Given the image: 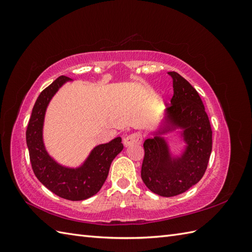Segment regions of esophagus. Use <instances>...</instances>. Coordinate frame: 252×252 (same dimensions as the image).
<instances>
[{
	"instance_id": "1",
	"label": "esophagus",
	"mask_w": 252,
	"mask_h": 252,
	"mask_svg": "<svg viewBox=\"0 0 252 252\" xmlns=\"http://www.w3.org/2000/svg\"><path fill=\"white\" fill-rule=\"evenodd\" d=\"M143 141V136L141 132H132L130 134L126 135L124 138V145L127 146H130L133 144H141Z\"/></svg>"
}]
</instances>
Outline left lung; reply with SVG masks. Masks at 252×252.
I'll list each match as a JSON object with an SVG mask.
<instances>
[{"mask_svg": "<svg viewBox=\"0 0 252 252\" xmlns=\"http://www.w3.org/2000/svg\"><path fill=\"white\" fill-rule=\"evenodd\" d=\"M173 96L166 112V126L158 134L175 127L183 129L187 144L181 158L170 156L168 145L159 135L145 140L141 177L145 185L161 196H174L187 191L207 169L212 150V130L197 91L178 72L170 71Z\"/></svg>", "mask_w": 252, "mask_h": 252, "instance_id": "obj_1", "label": "left lung"}]
</instances>
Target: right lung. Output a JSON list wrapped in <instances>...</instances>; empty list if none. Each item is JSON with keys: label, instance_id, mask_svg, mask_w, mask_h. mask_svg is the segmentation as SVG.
<instances>
[{"label": "right lung", "instance_id": "right-lung-1", "mask_svg": "<svg viewBox=\"0 0 252 252\" xmlns=\"http://www.w3.org/2000/svg\"><path fill=\"white\" fill-rule=\"evenodd\" d=\"M61 75L36 98L26 130V143L32 170L42 184L51 192L69 201H82L98 192L105 183L113 158L123 150L121 138L98 145L79 168H67L51 158L43 143L45 111L51 97L67 81Z\"/></svg>", "mask_w": 252, "mask_h": 252}]
</instances>
